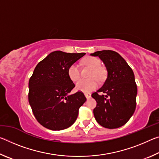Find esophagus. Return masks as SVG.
I'll use <instances>...</instances> for the list:
<instances>
[{
	"instance_id": "1",
	"label": "esophagus",
	"mask_w": 159,
	"mask_h": 159,
	"mask_svg": "<svg viewBox=\"0 0 159 159\" xmlns=\"http://www.w3.org/2000/svg\"><path fill=\"white\" fill-rule=\"evenodd\" d=\"M84 95H85V96L86 97V98H87V99H89V98H91V94L90 93H85Z\"/></svg>"
}]
</instances>
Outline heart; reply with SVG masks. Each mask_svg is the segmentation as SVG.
<instances>
[{
    "mask_svg": "<svg viewBox=\"0 0 159 159\" xmlns=\"http://www.w3.org/2000/svg\"><path fill=\"white\" fill-rule=\"evenodd\" d=\"M83 63L92 68L89 76L91 77L88 79H80L76 83V88L78 90L83 92H90L98 88L99 85V80H103L107 77V70L104 67L101 66V61L98 58L94 57H86L83 60ZM68 76L70 79L73 81H76L80 77V72L79 64L74 63L69 66L67 70Z\"/></svg>",
    "mask_w": 159,
    "mask_h": 159,
    "instance_id": "b5f03b06",
    "label": "heart"
}]
</instances>
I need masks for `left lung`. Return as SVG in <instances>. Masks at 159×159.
<instances>
[{"mask_svg":"<svg viewBox=\"0 0 159 159\" xmlns=\"http://www.w3.org/2000/svg\"><path fill=\"white\" fill-rule=\"evenodd\" d=\"M91 55L98 56L108 72L103 85L92 94L97 102L93 110L95 119L106 128L121 127L128 121L136 108L138 89L133 70L115 51H97Z\"/></svg>","mask_w":159,"mask_h":159,"instance_id":"8db88e82","label":"left lung"}]
</instances>
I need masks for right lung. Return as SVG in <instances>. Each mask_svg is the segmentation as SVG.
<instances>
[{
  "mask_svg": "<svg viewBox=\"0 0 159 159\" xmlns=\"http://www.w3.org/2000/svg\"><path fill=\"white\" fill-rule=\"evenodd\" d=\"M85 55L55 51L35 68L29 81V102L35 118L43 127L61 130L76 121L86 98L81 91L69 95L75 85L67 70Z\"/></svg>",
  "mask_w": 159,
  "mask_h": 159,
  "instance_id": "1",
  "label": "right lung"
}]
</instances>
